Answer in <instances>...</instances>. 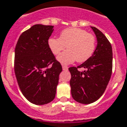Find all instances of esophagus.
Masks as SVG:
<instances>
[{"instance_id":"obj_1","label":"esophagus","mask_w":127,"mask_h":127,"mask_svg":"<svg viewBox=\"0 0 127 127\" xmlns=\"http://www.w3.org/2000/svg\"><path fill=\"white\" fill-rule=\"evenodd\" d=\"M62 69H63V70L66 71V70H67V69H68V67H67V66H65V65H62Z\"/></svg>"}]
</instances>
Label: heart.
Wrapping results in <instances>:
<instances>
[{
  "label": "heart",
  "mask_w": 127,
  "mask_h": 127,
  "mask_svg": "<svg viewBox=\"0 0 127 127\" xmlns=\"http://www.w3.org/2000/svg\"><path fill=\"white\" fill-rule=\"evenodd\" d=\"M48 45L54 55L60 54L67 46L68 50L61 53L58 60L67 65L76 60L82 63L88 60L95 50L96 39L94 35L84 29L67 28L61 32L60 38H49Z\"/></svg>",
  "instance_id": "obj_1"
}]
</instances>
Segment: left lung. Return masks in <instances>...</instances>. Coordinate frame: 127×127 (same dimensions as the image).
Instances as JSON below:
<instances>
[{"label":"left lung","instance_id":"left-lung-1","mask_svg":"<svg viewBox=\"0 0 127 127\" xmlns=\"http://www.w3.org/2000/svg\"><path fill=\"white\" fill-rule=\"evenodd\" d=\"M98 44L92 56L78 67H71L69 84L73 98L88 104L94 102L104 94L110 80L112 69V50L106 36L98 29L91 27ZM78 68L85 70L78 71Z\"/></svg>","mask_w":127,"mask_h":127}]
</instances>
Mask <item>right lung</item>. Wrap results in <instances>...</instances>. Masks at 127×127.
<instances>
[{
  "instance_id": "add662e5",
  "label": "right lung",
  "mask_w": 127,
  "mask_h": 127,
  "mask_svg": "<svg viewBox=\"0 0 127 127\" xmlns=\"http://www.w3.org/2000/svg\"><path fill=\"white\" fill-rule=\"evenodd\" d=\"M52 25H35L20 35L15 50L14 68L23 96L30 102L43 105L55 98L62 71L48 45Z\"/></svg>"
}]
</instances>
